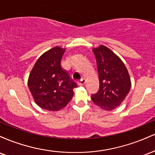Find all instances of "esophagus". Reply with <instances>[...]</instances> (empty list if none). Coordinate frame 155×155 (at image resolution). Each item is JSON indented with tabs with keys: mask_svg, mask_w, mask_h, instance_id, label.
<instances>
[{
	"mask_svg": "<svg viewBox=\"0 0 155 155\" xmlns=\"http://www.w3.org/2000/svg\"><path fill=\"white\" fill-rule=\"evenodd\" d=\"M85 82H86V80H85V79H80L79 81H78V85H79V86H81V85H83V84H85Z\"/></svg>",
	"mask_w": 155,
	"mask_h": 155,
	"instance_id": "1",
	"label": "esophagus"
}]
</instances>
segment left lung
Instances as JSON below:
<instances>
[{
  "label": "left lung",
  "instance_id": "obj_1",
  "mask_svg": "<svg viewBox=\"0 0 155 155\" xmlns=\"http://www.w3.org/2000/svg\"><path fill=\"white\" fill-rule=\"evenodd\" d=\"M99 76V90L92 95L96 106L111 111L120 105L129 93L130 78L123 62L105 46L93 49Z\"/></svg>",
  "mask_w": 155,
  "mask_h": 155
}]
</instances>
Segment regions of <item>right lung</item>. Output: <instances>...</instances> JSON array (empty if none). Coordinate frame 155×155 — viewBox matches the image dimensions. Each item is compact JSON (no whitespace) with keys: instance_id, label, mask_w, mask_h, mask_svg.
<instances>
[{"instance_id":"right-lung-1","label":"right lung","mask_w":155,"mask_h":155,"mask_svg":"<svg viewBox=\"0 0 155 155\" xmlns=\"http://www.w3.org/2000/svg\"><path fill=\"white\" fill-rule=\"evenodd\" d=\"M65 49L55 47L44 53L32 69L28 87L35 102L43 109L56 111L65 107L77 84L61 66Z\"/></svg>"}]
</instances>
